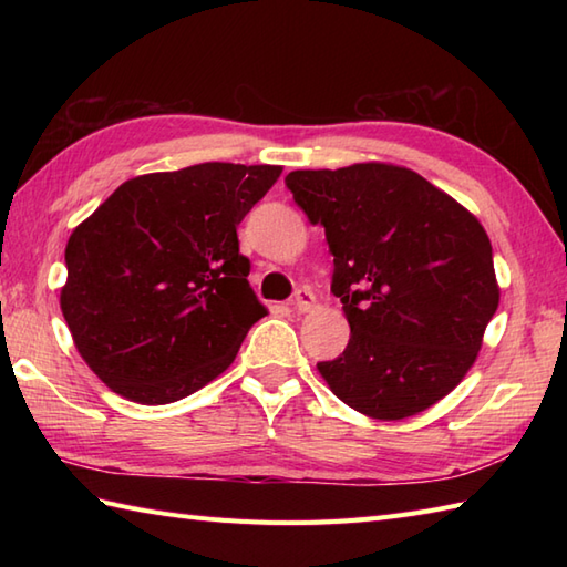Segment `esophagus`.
<instances>
[{"label":"esophagus","mask_w":567,"mask_h":567,"mask_svg":"<svg viewBox=\"0 0 567 567\" xmlns=\"http://www.w3.org/2000/svg\"><path fill=\"white\" fill-rule=\"evenodd\" d=\"M292 307H295V311H299V315H307V311H315L317 309V297L311 295L307 287H302V290L295 292Z\"/></svg>","instance_id":"esophagus-1"}]
</instances>
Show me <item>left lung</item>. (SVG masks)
I'll return each mask as SVG.
<instances>
[{
  "instance_id": "left-lung-1",
  "label": "left lung",
  "mask_w": 567,
  "mask_h": 567,
  "mask_svg": "<svg viewBox=\"0 0 567 567\" xmlns=\"http://www.w3.org/2000/svg\"><path fill=\"white\" fill-rule=\"evenodd\" d=\"M285 183L327 231L331 292L351 327L346 351L317 365L329 390L380 421L414 416L451 394L499 307L477 216L392 163L295 171Z\"/></svg>"
}]
</instances>
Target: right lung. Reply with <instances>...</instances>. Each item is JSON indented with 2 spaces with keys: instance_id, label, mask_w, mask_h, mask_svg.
<instances>
[{
  "instance_id": "obj_1",
  "label": "right lung",
  "mask_w": 567,
  "mask_h": 567,
  "mask_svg": "<svg viewBox=\"0 0 567 567\" xmlns=\"http://www.w3.org/2000/svg\"><path fill=\"white\" fill-rule=\"evenodd\" d=\"M280 175V165L234 163L138 175L75 226L60 311L112 392L171 404L234 363L265 317L236 226Z\"/></svg>"
}]
</instances>
